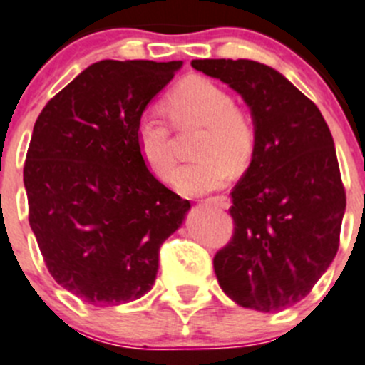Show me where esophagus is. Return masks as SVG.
Returning <instances> with one entry per match:
<instances>
[{
    "label": "esophagus",
    "instance_id": "1",
    "mask_svg": "<svg viewBox=\"0 0 365 365\" xmlns=\"http://www.w3.org/2000/svg\"><path fill=\"white\" fill-rule=\"evenodd\" d=\"M206 202L213 204V206H217V207H222V210H227V207L231 206V199H229L227 195L210 197V199H206Z\"/></svg>",
    "mask_w": 365,
    "mask_h": 365
}]
</instances>
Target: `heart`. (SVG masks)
<instances>
[{
	"instance_id": "heart-1",
	"label": "heart",
	"mask_w": 365,
	"mask_h": 365,
	"mask_svg": "<svg viewBox=\"0 0 365 365\" xmlns=\"http://www.w3.org/2000/svg\"><path fill=\"white\" fill-rule=\"evenodd\" d=\"M168 113L179 128L202 125L193 147L199 161L182 165L173 185L182 195H204L227 182L232 170L249 165L255 154L256 134L244 110L222 86L193 76L168 95ZM140 155L159 180L172 179L175 168L173 133L168 118L158 109H145L136 121Z\"/></svg>"
}]
</instances>
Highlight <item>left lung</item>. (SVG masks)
<instances>
[{"label":"left lung","mask_w":365,"mask_h":365,"mask_svg":"<svg viewBox=\"0 0 365 365\" xmlns=\"http://www.w3.org/2000/svg\"><path fill=\"white\" fill-rule=\"evenodd\" d=\"M192 66L240 93L255 120V154L232 188V238L215 255L235 303L277 312L307 297L339 251L346 192L321 110L281 73L247 58Z\"/></svg>","instance_id":"obj_1"}]
</instances>
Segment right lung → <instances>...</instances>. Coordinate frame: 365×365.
Here are the masks:
<instances>
[{
	"mask_svg": "<svg viewBox=\"0 0 365 365\" xmlns=\"http://www.w3.org/2000/svg\"><path fill=\"white\" fill-rule=\"evenodd\" d=\"M180 61H100L44 106L23 180L29 222L53 279L95 307L152 289L159 249L190 202L140 155L136 121Z\"/></svg>",
	"mask_w": 365,
	"mask_h": 365,
	"instance_id": "add662e5",
	"label": "right lung"
}]
</instances>
